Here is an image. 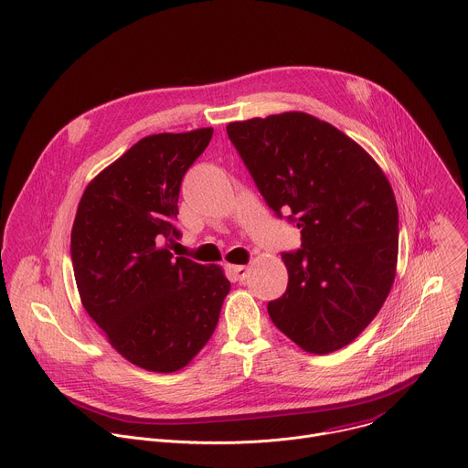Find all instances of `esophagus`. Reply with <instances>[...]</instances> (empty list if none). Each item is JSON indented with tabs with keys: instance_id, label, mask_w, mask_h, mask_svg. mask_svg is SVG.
<instances>
[{
	"instance_id": "34e87169",
	"label": "esophagus",
	"mask_w": 468,
	"mask_h": 468,
	"mask_svg": "<svg viewBox=\"0 0 468 468\" xmlns=\"http://www.w3.org/2000/svg\"><path fill=\"white\" fill-rule=\"evenodd\" d=\"M231 272L235 276L237 282H244L250 274V266H244V264H239V266H231Z\"/></svg>"
}]
</instances>
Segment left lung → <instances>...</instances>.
<instances>
[{
  "mask_svg": "<svg viewBox=\"0 0 468 468\" xmlns=\"http://www.w3.org/2000/svg\"><path fill=\"white\" fill-rule=\"evenodd\" d=\"M266 204L300 228L283 253L289 285L269 303L276 327L316 356L345 348L374 320L396 276L392 186L356 141L302 111L228 123Z\"/></svg>",
  "mask_w": 468,
  "mask_h": 468,
  "instance_id": "obj_1",
  "label": "left lung"
}]
</instances>
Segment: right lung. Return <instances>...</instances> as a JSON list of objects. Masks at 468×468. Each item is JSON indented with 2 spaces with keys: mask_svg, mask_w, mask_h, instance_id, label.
I'll list each match as a JSON object with an SVG mask.
<instances>
[{
  "mask_svg": "<svg viewBox=\"0 0 468 468\" xmlns=\"http://www.w3.org/2000/svg\"><path fill=\"white\" fill-rule=\"evenodd\" d=\"M213 127L157 133L133 144L85 188L72 264L81 303L129 363L170 374L211 339L231 283L222 266L174 257L161 240L174 228L185 172Z\"/></svg>",
  "mask_w": 468,
  "mask_h": 468,
  "instance_id": "right-lung-1",
  "label": "right lung"
}]
</instances>
